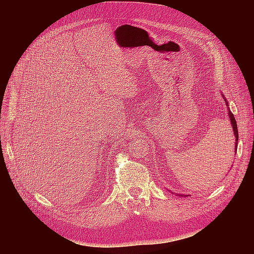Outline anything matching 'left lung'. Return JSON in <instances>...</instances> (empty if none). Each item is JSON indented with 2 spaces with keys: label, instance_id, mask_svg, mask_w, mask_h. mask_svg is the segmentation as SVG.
I'll return each instance as SVG.
<instances>
[{
  "label": "left lung",
  "instance_id": "1",
  "mask_svg": "<svg viewBox=\"0 0 254 254\" xmlns=\"http://www.w3.org/2000/svg\"><path fill=\"white\" fill-rule=\"evenodd\" d=\"M225 98V97H224ZM225 102H226V104H227V106H229L228 105V103H227V99L225 98ZM228 113H229V117H230V122H231V124H232V128H233V131H234V135H235V152H236V150H237V142H238V130H237V125H236V121H235V118H234V114L230 111V108L228 107Z\"/></svg>",
  "mask_w": 254,
  "mask_h": 254
}]
</instances>
